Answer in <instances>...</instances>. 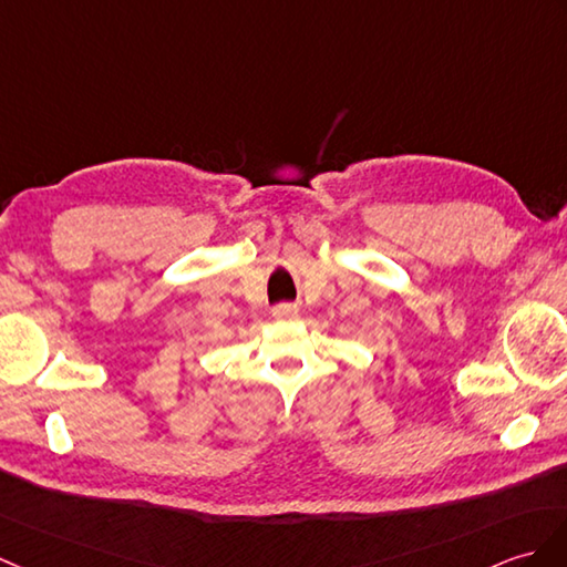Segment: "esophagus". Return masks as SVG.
<instances>
[{
  "mask_svg": "<svg viewBox=\"0 0 567 567\" xmlns=\"http://www.w3.org/2000/svg\"><path fill=\"white\" fill-rule=\"evenodd\" d=\"M272 316L280 321H292L299 316V309H297V305H278V307H272Z\"/></svg>",
  "mask_w": 567,
  "mask_h": 567,
  "instance_id": "1",
  "label": "esophagus"
}]
</instances>
